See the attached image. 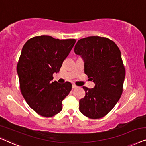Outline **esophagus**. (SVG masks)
Segmentation results:
<instances>
[{
  "label": "esophagus",
  "mask_w": 146,
  "mask_h": 146,
  "mask_svg": "<svg viewBox=\"0 0 146 146\" xmlns=\"http://www.w3.org/2000/svg\"><path fill=\"white\" fill-rule=\"evenodd\" d=\"M72 88H73V89H76V88H77V86L75 85V84H73V85H72Z\"/></svg>",
  "instance_id": "1"
}]
</instances>
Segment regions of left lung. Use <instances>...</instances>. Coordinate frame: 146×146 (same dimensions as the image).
<instances>
[{
  "label": "left lung",
  "mask_w": 146,
  "mask_h": 146,
  "mask_svg": "<svg viewBox=\"0 0 146 146\" xmlns=\"http://www.w3.org/2000/svg\"><path fill=\"white\" fill-rule=\"evenodd\" d=\"M75 54L83 59L85 73L95 83L83 87L85 96L79 100V110L92 119L105 116L116 105L123 91L125 68L118 47L109 39L90 36L78 41Z\"/></svg>",
  "instance_id": "1"
}]
</instances>
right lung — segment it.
<instances>
[{
  "label": "right lung",
  "mask_w": 146,
  "mask_h": 146,
  "mask_svg": "<svg viewBox=\"0 0 146 146\" xmlns=\"http://www.w3.org/2000/svg\"><path fill=\"white\" fill-rule=\"evenodd\" d=\"M75 42V39L40 36L30 39L22 48L17 64L20 88L28 105L41 116L51 117L62 110L72 85L53 82V75L60 70Z\"/></svg>",
  "instance_id": "add662e5"
}]
</instances>
